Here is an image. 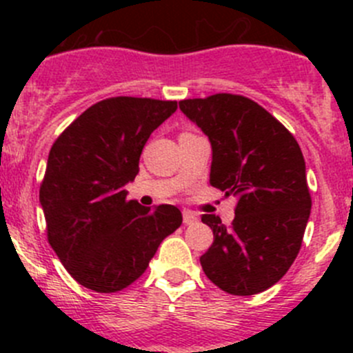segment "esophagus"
<instances>
[{"label": "esophagus", "mask_w": 353, "mask_h": 353, "mask_svg": "<svg viewBox=\"0 0 353 353\" xmlns=\"http://www.w3.org/2000/svg\"><path fill=\"white\" fill-rule=\"evenodd\" d=\"M198 220V216L194 215L193 212H190V210H184L183 212V222L184 225H191V223H194Z\"/></svg>", "instance_id": "esophagus-1"}]
</instances>
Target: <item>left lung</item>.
<instances>
[{
  "label": "left lung",
  "mask_w": 353,
  "mask_h": 353,
  "mask_svg": "<svg viewBox=\"0 0 353 353\" xmlns=\"http://www.w3.org/2000/svg\"><path fill=\"white\" fill-rule=\"evenodd\" d=\"M179 109L212 145L210 184L239 196L230 227L201 215L213 230V244L199 258L203 272L227 294H259L288 272L307 225L311 196L301 147L243 95L188 99Z\"/></svg>",
  "instance_id": "1"
}]
</instances>
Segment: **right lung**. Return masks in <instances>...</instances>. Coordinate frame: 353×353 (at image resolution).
Masks as SVG:
<instances>
[{
  "label": "right lung",
  "instance_id": "add662e5",
  "mask_svg": "<svg viewBox=\"0 0 353 353\" xmlns=\"http://www.w3.org/2000/svg\"><path fill=\"white\" fill-rule=\"evenodd\" d=\"M176 109L172 101L105 99L52 145L39 201L49 244L80 285L101 294L131 285L183 223L176 206L152 210L128 201L124 190L140 170L150 134Z\"/></svg>",
  "mask_w": 353,
  "mask_h": 353
}]
</instances>
